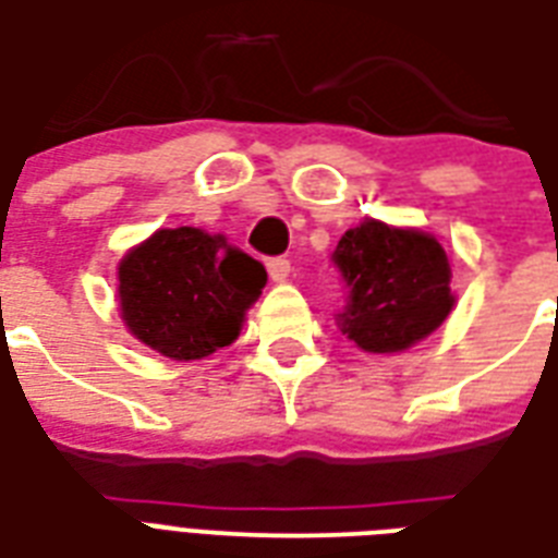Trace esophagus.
I'll return each instance as SVG.
<instances>
[{
	"label": "esophagus",
	"mask_w": 558,
	"mask_h": 558,
	"mask_svg": "<svg viewBox=\"0 0 558 558\" xmlns=\"http://www.w3.org/2000/svg\"><path fill=\"white\" fill-rule=\"evenodd\" d=\"M267 274H270L274 282H284L288 274H291V262H288V258H270V262H267Z\"/></svg>",
	"instance_id": "34e87169"
}]
</instances>
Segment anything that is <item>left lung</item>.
Segmentation results:
<instances>
[{
	"instance_id": "1",
	"label": "left lung",
	"mask_w": 558,
	"mask_h": 558,
	"mask_svg": "<svg viewBox=\"0 0 558 558\" xmlns=\"http://www.w3.org/2000/svg\"><path fill=\"white\" fill-rule=\"evenodd\" d=\"M332 262L347 288L338 326L364 353L409 350L453 312V274L433 234L364 220L343 232Z\"/></svg>"
}]
</instances>
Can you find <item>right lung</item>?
<instances>
[{"instance_id": "add662e5", "label": "right lung", "mask_w": 558, "mask_h": 558, "mask_svg": "<svg viewBox=\"0 0 558 558\" xmlns=\"http://www.w3.org/2000/svg\"><path fill=\"white\" fill-rule=\"evenodd\" d=\"M117 279L129 332L167 359L194 362L241 335L267 270L223 234L179 226L129 250Z\"/></svg>"}]
</instances>
